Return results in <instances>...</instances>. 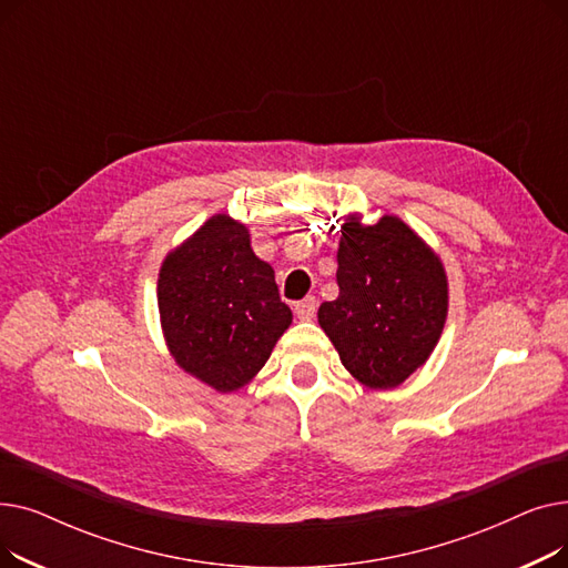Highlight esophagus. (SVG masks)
I'll list each match as a JSON object with an SVG mask.
<instances>
[{"label":"esophagus","mask_w":568,"mask_h":568,"mask_svg":"<svg viewBox=\"0 0 568 568\" xmlns=\"http://www.w3.org/2000/svg\"><path fill=\"white\" fill-rule=\"evenodd\" d=\"M315 311H317V300H315V296H306V300L294 304V315L300 317V320H304V322L313 320Z\"/></svg>","instance_id":"34e87169"}]
</instances>
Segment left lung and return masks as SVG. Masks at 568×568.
Returning <instances> with one entry per match:
<instances>
[{
  "instance_id": "8db88e82",
  "label": "left lung",
  "mask_w": 568,
  "mask_h": 568,
  "mask_svg": "<svg viewBox=\"0 0 568 568\" xmlns=\"http://www.w3.org/2000/svg\"><path fill=\"white\" fill-rule=\"evenodd\" d=\"M338 300L317 322L343 366L371 389H394L435 349L449 308L439 257L398 216H347L338 244Z\"/></svg>"
}]
</instances>
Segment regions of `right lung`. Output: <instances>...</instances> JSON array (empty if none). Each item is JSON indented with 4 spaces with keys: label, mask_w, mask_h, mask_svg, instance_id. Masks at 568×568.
Listing matches in <instances>:
<instances>
[{
    "label": "right lung",
    "mask_w": 568,
    "mask_h": 568,
    "mask_svg": "<svg viewBox=\"0 0 568 568\" xmlns=\"http://www.w3.org/2000/svg\"><path fill=\"white\" fill-rule=\"evenodd\" d=\"M159 313L174 362L212 389H242L292 324L274 268L251 248L246 225L216 214L168 253Z\"/></svg>",
    "instance_id": "add662e5"
}]
</instances>
